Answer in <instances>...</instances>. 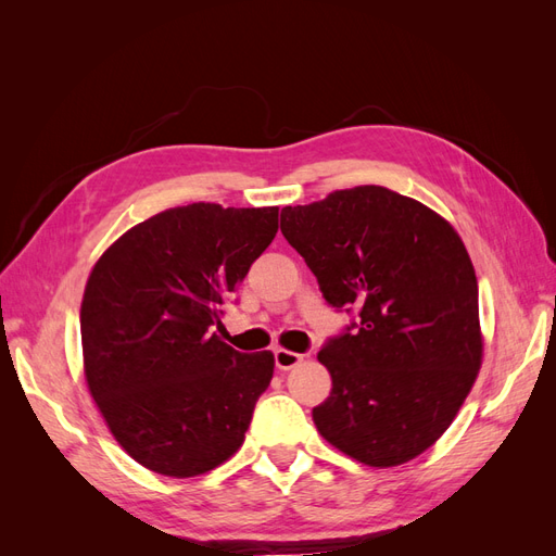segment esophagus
<instances>
[{"label": "esophagus", "mask_w": 556, "mask_h": 556, "mask_svg": "<svg viewBox=\"0 0 556 556\" xmlns=\"http://www.w3.org/2000/svg\"><path fill=\"white\" fill-rule=\"evenodd\" d=\"M274 357H276V366L280 368V371H290V368L304 362V355H299V352H292V350H285V348L274 350Z\"/></svg>", "instance_id": "obj_1"}]
</instances>
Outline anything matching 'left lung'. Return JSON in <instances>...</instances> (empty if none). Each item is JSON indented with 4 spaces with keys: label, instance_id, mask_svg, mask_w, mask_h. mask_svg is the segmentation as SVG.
<instances>
[{
    "label": "left lung",
    "instance_id": "obj_1",
    "mask_svg": "<svg viewBox=\"0 0 556 556\" xmlns=\"http://www.w3.org/2000/svg\"><path fill=\"white\" fill-rule=\"evenodd\" d=\"M280 231L333 308H357L317 352L331 392L319 435L366 466L429 450L457 417L482 366L478 278L443 215L380 185L285 206Z\"/></svg>",
    "mask_w": 556,
    "mask_h": 556
}]
</instances>
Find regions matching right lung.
<instances>
[{
	"instance_id": "add662e5",
	"label": "right lung",
	"mask_w": 556,
	"mask_h": 556,
	"mask_svg": "<svg viewBox=\"0 0 556 556\" xmlns=\"http://www.w3.org/2000/svg\"><path fill=\"white\" fill-rule=\"evenodd\" d=\"M278 206L166 208L113 241L80 301L83 374L134 462L169 478L225 464L274 378V352L227 345L225 301L274 241Z\"/></svg>"
}]
</instances>
